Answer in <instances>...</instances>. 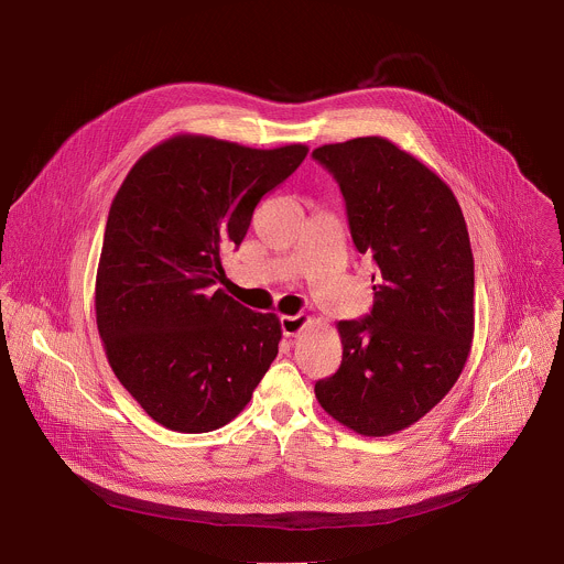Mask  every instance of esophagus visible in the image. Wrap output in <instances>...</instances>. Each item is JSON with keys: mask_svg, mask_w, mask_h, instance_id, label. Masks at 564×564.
<instances>
[{"mask_svg": "<svg viewBox=\"0 0 564 564\" xmlns=\"http://www.w3.org/2000/svg\"><path fill=\"white\" fill-rule=\"evenodd\" d=\"M307 324H310V318L305 314H294V316L285 314V316H281V330H283L285 337L301 335L307 328Z\"/></svg>", "mask_w": 564, "mask_h": 564, "instance_id": "obj_1", "label": "esophagus"}]
</instances>
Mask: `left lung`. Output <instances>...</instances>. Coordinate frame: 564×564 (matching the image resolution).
Listing matches in <instances>:
<instances>
[{
    "instance_id": "8db88e82",
    "label": "left lung",
    "mask_w": 564,
    "mask_h": 564,
    "mask_svg": "<svg viewBox=\"0 0 564 564\" xmlns=\"http://www.w3.org/2000/svg\"><path fill=\"white\" fill-rule=\"evenodd\" d=\"M339 183L352 243L377 263L372 312L339 321V370L314 383L333 420L386 437L435 409L473 341V252L453 189L381 135L312 151Z\"/></svg>"
}]
</instances>
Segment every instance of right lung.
<instances>
[{"label": "right lung", "mask_w": 564, "mask_h": 564, "mask_svg": "<svg viewBox=\"0 0 564 564\" xmlns=\"http://www.w3.org/2000/svg\"><path fill=\"white\" fill-rule=\"evenodd\" d=\"M307 155L178 133L138 158L107 218L96 276L98 333L120 383L178 433H207L248 406L279 355L281 321L220 288V259L259 200Z\"/></svg>", "instance_id": "add662e5"}]
</instances>
